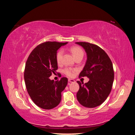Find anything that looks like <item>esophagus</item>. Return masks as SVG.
Segmentation results:
<instances>
[{
    "instance_id": "1",
    "label": "esophagus",
    "mask_w": 135,
    "mask_h": 135,
    "mask_svg": "<svg viewBox=\"0 0 135 135\" xmlns=\"http://www.w3.org/2000/svg\"><path fill=\"white\" fill-rule=\"evenodd\" d=\"M68 82H70V83H73V82H75V80L71 79H68Z\"/></svg>"
}]
</instances>
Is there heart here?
Instances as JSON below:
<instances>
[{
	"instance_id": "b5f03b06",
	"label": "heart",
	"mask_w": 135,
	"mask_h": 135,
	"mask_svg": "<svg viewBox=\"0 0 135 135\" xmlns=\"http://www.w3.org/2000/svg\"><path fill=\"white\" fill-rule=\"evenodd\" d=\"M70 51L71 52L73 56L75 59H76L78 57H83L84 55L83 51L80 47L78 46H73L70 48ZM64 51L62 49H59L56 52V61L58 64H60L62 61V56H63ZM75 70L71 68H65L63 70L64 73L68 77H72L74 75V72Z\"/></svg>"
}]
</instances>
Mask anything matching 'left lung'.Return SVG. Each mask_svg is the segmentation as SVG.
Returning <instances> with one entry per match:
<instances>
[{
    "instance_id": "obj_1",
    "label": "left lung",
    "mask_w": 135,
    "mask_h": 135,
    "mask_svg": "<svg viewBox=\"0 0 135 135\" xmlns=\"http://www.w3.org/2000/svg\"><path fill=\"white\" fill-rule=\"evenodd\" d=\"M87 54V61L79 77L86 76L88 83L77 81L80 88L77 93L79 103L87 108H95L106 100L113 86L114 73L108 55L98 46L88 42H76Z\"/></svg>"
}]
</instances>
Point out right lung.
I'll use <instances>...</instances> for the list:
<instances>
[{"label":"right lung","instance_id":"add662e5","mask_svg":"<svg viewBox=\"0 0 135 135\" xmlns=\"http://www.w3.org/2000/svg\"><path fill=\"white\" fill-rule=\"evenodd\" d=\"M67 43H41L32 51L27 60L24 75L27 90L34 103L41 108L51 109L58 105L61 92L67 85V77H62L56 81L49 79L58 69L57 51Z\"/></svg>","mask_w":135,"mask_h":135}]
</instances>
